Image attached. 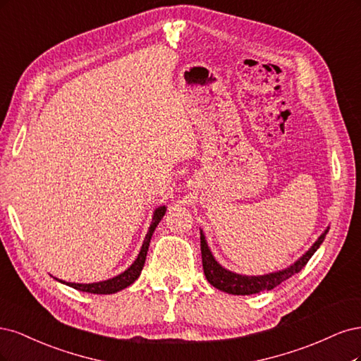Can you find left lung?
Here are the masks:
<instances>
[{"label":"left lung","instance_id":"8db88e82","mask_svg":"<svg viewBox=\"0 0 361 361\" xmlns=\"http://www.w3.org/2000/svg\"><path fill=\"white\" fill-rule=\"evenodd\" d=\"M329 229L330 228L325 229L318 237V240L312 244L310 249L305 255H301L294 264H290L283 270L267 273L261 276L238 274L220 265L216 261L210 247H208L204 231L201 229V253H202L204 274L207 277V281L210 282V285L232 295H252V294L261 293V290H270L303 269V267L307 264V261L312 258V255L319 249L325 235H327Z\"/></svg>","mask_w":361,"mask_h":361}]
</instances>
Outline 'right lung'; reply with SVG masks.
<instances>
[{
    "mask_svg": "<svg viewBox=\"0 0 361 361\" xmlns=\"http://www.w3.org/2000/svg\"><path fill=\"white\" fill-rule=\"evenodd\" d=\"M166 213V205H160L157 207L154 213H153V219H151V225L148 228L147 235L142 241V247L139 250L136 259L133 261V264L129 267V269L124 270L123 273H120L118 276L111 277L108 281H102V282H92V283H75V282H66L61 281V279H56L55 281L61 282L67 286H72L78 290H82V293H88V294H115L118 293V290L130 286L136 279L141 274L142 269H144V264H145V258H147V252H148V246H149V241L151 237L154 234V229L157 228L159 222L161 219H164Z\"/></svg>",
    "mask_w": 361,
    "mask_h": 361,
    "instance_id": "obj_1",
    "label": "right lung"
}]
</instances>
